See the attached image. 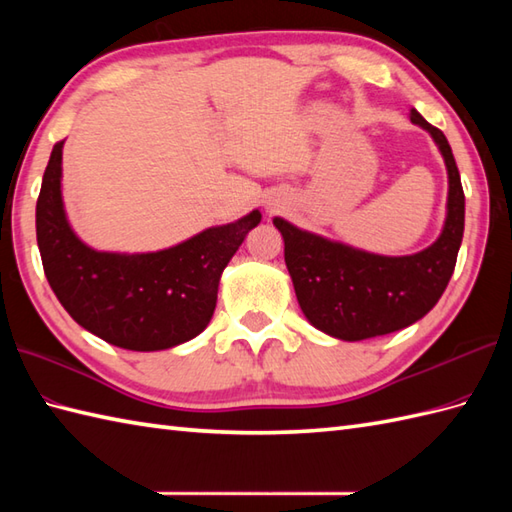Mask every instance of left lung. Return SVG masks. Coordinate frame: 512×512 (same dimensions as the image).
Instances as JSON below:
<instances>
[{
	"label": "left lung",
	"mask_w": 512,
	"mask_h": 512,
	"mask_svg": "<svg viewBox=\"0 0 512 512\" xmlns=\"http://www.w3.org/2000/svg\"><path fill=\"white\" fill-rule=\"evenodd\" d=\"M411 121L427 129L449 171V202L438 242L407 257H383L319 237L275 217L284 235V257L297 301L308 321L343 341L407 328L422 319L447 288L464 233V191L449 140L411 110Z\"/></svg>",
	"instance_id": "1"
}]
</instances>
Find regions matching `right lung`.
Here are the masks:
<instances>
[{
    "label": "right lung",
    "mask_w": 512,
    "mask_h": 512,
    "mask_svg": "<svg viewBox=\"0 0 512 512\" xmlns=\"http://www.w3.org/2000/svg\"><path fill=\"white\" fill-rule=\"evenodd\" d=\"M61 151L63 140L52 147L37 198L41 264L61 306L81 328L123 350H167L198 336L213 317L222 270L262 213L158 253H99L65 220Z\"/></svg>",
    "instance_id": "obj_1"
}]
</instances>
